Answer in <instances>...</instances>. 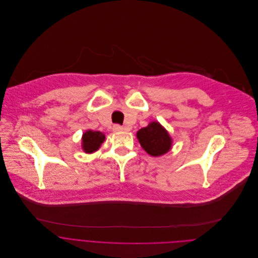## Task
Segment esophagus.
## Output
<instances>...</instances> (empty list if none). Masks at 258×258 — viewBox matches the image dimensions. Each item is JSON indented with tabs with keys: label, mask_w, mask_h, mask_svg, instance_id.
Returning a JSON list of instances; mask_svg holds the SVG:
<instances>
[{
	"label": "esophagus",
	"mask_w": 258,
	"mask_h": 258,
	"mask_svg": "<svg viewBox=\"0 0 258 258\" xmlns=\"http://www.w3.org/2000/svg\"><path fill=\"white\" fill-rule=\"evenodd\" d=\"M123 130V127L121 126V125H114L113 126V131H115V132H119V131H122Z\"/></svg>",
	"instance_id": "1"
}]
</instances>
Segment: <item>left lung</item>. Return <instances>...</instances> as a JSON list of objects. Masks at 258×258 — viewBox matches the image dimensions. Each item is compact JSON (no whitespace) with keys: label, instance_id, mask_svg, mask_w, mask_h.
<instances>
[{"label":"left lung","instance_id":"8db88e82","mask_svg":"<svg viewBox=\"0 0 258 258\" xmlns=\"http://www.w3.org/2000/svg\"><path fill=\"white\" fill-rule=\"evenodd\" d=\"M137 138L143 149L152 157H160L170 150L172 139L158 122H151L137 132Z\"/></svg>","mask_w":258,"mask_h":258}]
</instances>
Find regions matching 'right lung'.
Listing matches in <instances>:
<instances>
[{"mask_svg": "<svg viewBox=\"0 0 258 258\" xmlns=\"http://www.w3.org/2000/svg\"><path fill=\"white\" fill-rule=\"evenodd\" d=\"M105 135L99 131L88 130L83 134L82 137V147L85 152L91 153L97 150L100 144L104 142Z\"/></svg>", "mask_w": 258, "mask_h": 258, "instance_id": "right-lung-1", "label": "right lung"}]
</instances>
